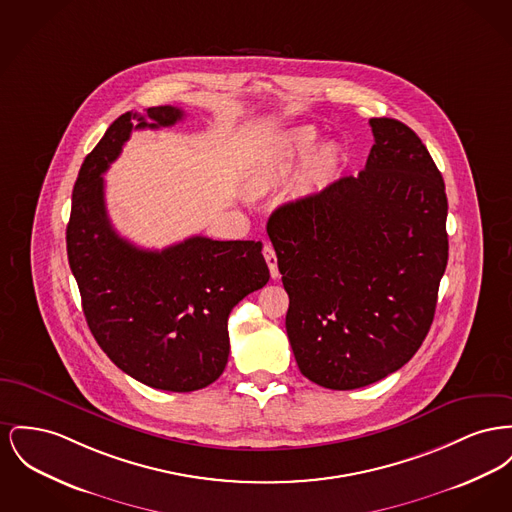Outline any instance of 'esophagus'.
<instances>
[{
	"label": "esophagus",
	"mask_w": 512,
	"mask_h": 512,
	"mask_svg": "<svg viewBox=\"0 0 512 512\" xmlns=\"http://www.w3.org/2000/svg\"><path fill=\"white\" fill-rule=\"evenodd\" d=\"M263 255H265V261L269 265V271H271L272 278H278V265H276V253L272 249L271 243H265L263 247Z\"/></svg>",
	"instance_id": "obj_1"
}]
</instances>
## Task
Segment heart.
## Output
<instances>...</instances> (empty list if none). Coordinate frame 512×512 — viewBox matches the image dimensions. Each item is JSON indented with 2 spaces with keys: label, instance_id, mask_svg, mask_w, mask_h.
Wrapping results in <instances>:
<instances>
[{
  "label": "heart",
  "instance_id": "1",
  "mask_svg": "<svg viewBox=\"0 0 512 512\" xmlns=\"http://www.w3.org/2000/svg\"><path fill=\"white\" fill-rule=\"evenodd\" d=\"M317 143V135L309 129H298L294 133H290L276 149L271 158V166H292L294 162L303 160L309 152L315 149ZM338 162V152L332 145H323L317 151L311 154L309 158V174L315 178L327 176L329 172L334 170Z\"/></svg>",
  "mask_w": 512,
  "mask_h": 512
}]
</instances>
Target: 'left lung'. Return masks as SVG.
I'll return each instance as SVG.
<instances>
[{
	"label": "left lung",
	"instance_id": "1",
	"mask_svg": "<svg viewBox=\"0 0 512 512\" xmlns=\"http://www.w3.org/2000/svg\"><path fill=\"white\" fill-rule=\"evenodd\" d=\"M369 125L375 145L360 176L278 207L267 224L298 367L332 391L412 360L449 261V203L431 154L402 121Z\"/></svg>",
	"mask_w": 512,
	"mask_h": 512
}]
</instances>
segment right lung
I'll list each match as a JSON object with an SVG mask.
<instances>
[{"label":"right lung","instance_id":"obj_1","mask_svg":"<svg viewBox=\"0 0 512 512\" xmlns=\"http://www.w3.org/2000/svg\"><path fill=\"white\" fill-rule=\"evenodd\" d=\"M181 118L180 108L154 106L147 116L127 112L108 127L73 187L67 259L104 354L152 389L191 392L222 375L230 311L271 274L261 241L193 236L151 251L123 240L110 224L102 174L133 129L170 127Z\"/></svg>","mask_w":512,"mask_h":512}]
</instances>
